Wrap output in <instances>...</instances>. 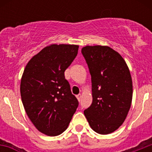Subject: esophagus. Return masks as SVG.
Segmentation results:
<instances>
[{
  "label": "esophagus",
  "mask_w": 152,
  "mask_h": 152,
  "mask_svg": "<svg viewBox=\"0 0 152 152\" xmlns=\"http://www.w3.org/2000/svg\"><path fill=\"white\" fill-rule=\"evenodd\" d=\"M81 96H81V94H78V95H77V100H78V101H79V102H80V99H81Z\"/></svg>",
  "instance_id": "obj_1"
}]
</instances>
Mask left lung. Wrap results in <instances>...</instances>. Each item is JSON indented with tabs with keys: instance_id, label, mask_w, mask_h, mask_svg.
<instances>
[{
	"instance_id": "obj_1",
	"label": "left lung",
	"mask_w": 152,
	"mask_h": 152,
	"mask_svg": "<svg viewBox=\"0 0 152 152\" xmlns=\"http://www.w3.org/2000/svg\"><path fill=\"white\" fill-rule=\"evenodd\" d=\"M91 75L93 101L84 111L93 130L112 133L122 126L132 100V80L121 55L107 45L81 49Z\"/></svg>"
}]
</instances>
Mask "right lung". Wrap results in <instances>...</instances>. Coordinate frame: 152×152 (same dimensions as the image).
Returning a JSON list of instances; mask_svg holds the SVG:
<instances>
[{
    "mask_svg": "<svg viewBox=\"0 0 152 152\" xmlns=\"http://www.w3.org/2000/svg\"><path fill=\"white\" fill-rule=\"evenodd\" d=\"M78 48L70 44L48 45L29 60L23 73L20 95L25 111L35 127L49 136L65 131L78 107L64 77Z\"/></svg>",
    "mask_w": 152,
    "mask_h": 152,
    "instance_id": "add662e5",
    "label": "right lung"
}]
</instances>
